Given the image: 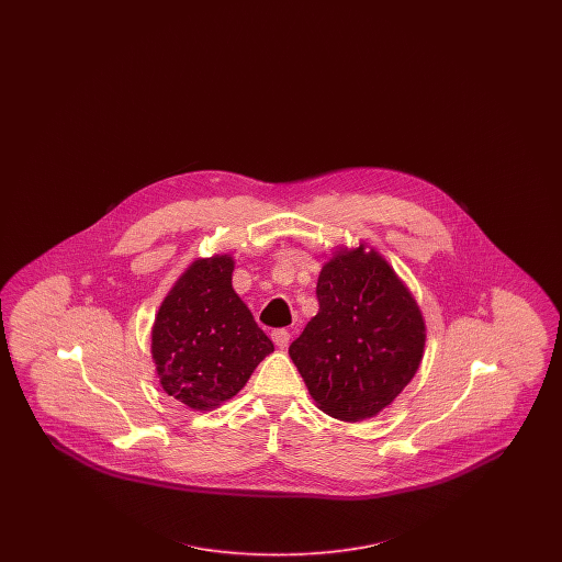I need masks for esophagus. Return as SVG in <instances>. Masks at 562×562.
Masks as SVG:
<instances>
[{
	"instance_id": "obj_1",
	"label": "esophagus",
	"mask_w": 562,
	"mask_h": 562,
	"mask_svg": "<svg viewBox=\"0 0 562 562\" xmlns=\"http://www.w3.org/2000/svg\"><path fill=\"white\" fill-rule=\"evenodd\" d=\"M271 339L278 348L284 349L291 344V333L286 328H276V330H271Z\"/></svg>"
}]
</instances>
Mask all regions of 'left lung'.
Masks as SVG:
<instances>
[{"label": "left lung", "instance_id": "left-lung-1", "mask_svg": "<svg viewBox=\"0 0 562 562\" xmlns=\"http://www.w3.org/2000/svg\"><path fill=\"white\" fill-rule=\"evenodd\" d=\"M316 296L318 314L289 348L294 367L326 415L373 417L419 369L422 312L387 261L362 246L322 268Z\"/></svg>", "mask_w": 562, "mask_h": 562}]
</instances>
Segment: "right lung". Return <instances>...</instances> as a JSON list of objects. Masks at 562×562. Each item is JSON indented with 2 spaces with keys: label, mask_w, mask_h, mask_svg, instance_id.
<instances>
[{
  "label": "right lung",
  "mask_w": 562,
  "mask_h": 562,
  "mask_svg": "<svg viewBox=\"0 0 562 562\" xmlns=\"http://www.w3.org/2000/svg\"><path fill=\"white\" fill-rule=\"evenodd\" d=\"M232 257L200 259L164 299L151 330L161 387L193 411L234 398L273 351L232 289Z\"/></svg>",
  "instance_id": "right-lung-1"
}]
</instances>
